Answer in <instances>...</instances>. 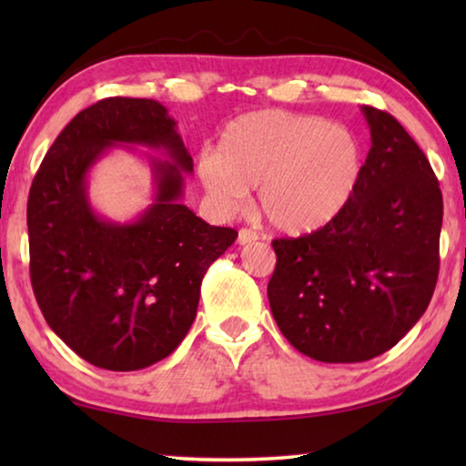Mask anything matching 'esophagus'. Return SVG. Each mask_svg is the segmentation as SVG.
I'll return each mask as SVG.
<instances>
[{
    "mask_svg": "<svg viewBox=\"0 0 466 466\" xmlns=\"http://www.w3.org/2000/svg\"><path fill=\"white\" fill-rule=\"evenodd\" d=\"M258 240V234L252 232V230H247V228H242V230L238 232V244L240 247H244V244H250Z\"/></svg>",
    "mask_w": 466,
    "mask_h": 466,
    "instance_id": "1",
    "label": "esophagus"
}]
</instances>
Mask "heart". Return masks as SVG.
<instances>
[{
  "mask_svg": "<svg viewBox=\"0 0 466 466\" xmlns=\"http://www.w3.org/2000/svg\"><path fill=\"white\" fill-rule=\"evenodd\" d=\"M364 175L356 133L310 115L257 110L232 119L197 162V177L222 214L247 208L258 187V211L273 230L312 234L343 214Z\"/></svg>",
  "mask_w": 466,
  "mask_h": 466,
  "instance_id": "heart-1",
  "label": "heart"
}]
</instances>
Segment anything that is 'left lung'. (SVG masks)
I'll return each instance as SVG.
<instances>
[{"label":"left lung","mask_w":466,"mask_h":466,"mask_svg":"<svg viewBox=\"0 0 466 466\" xmlns=\"http://www.w3.org/2000/svg\"><path fill=\"white\" fill-rule=\"evenodd\" d=\"M372 137L356 197L335 222L273 240V319L299 353L325 364L372 360L428 309L440 269L441 191L394 116L361 106Z\"/></svg>","instance_id":"1"}]
</instances>
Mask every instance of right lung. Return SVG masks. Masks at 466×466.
Returning a JSON list of instances; mask_svg holds the SVG:
<instances>
[{
	"instance_id": "obj_1",
	"label": "right lung",
	"mask_w": 466,
	"mask_h": 466,
	"mask_svg": "<svg viewBox=\"0 0 466 466\" xmlns=\"http://www.w3.org/2000/svg\"><path fill=\"white\" fill-rule=\"evenodd\" d=\"M147 147L153 203L131 223L91 208L89 170L115 147ZM193 172L177 121L149 98H105L77 113L46 152L28 195L30 281L45 320L92 366L133 372L177 350L201 279L238 232L180 203Z\"/></svg>"
}]
</instances>
